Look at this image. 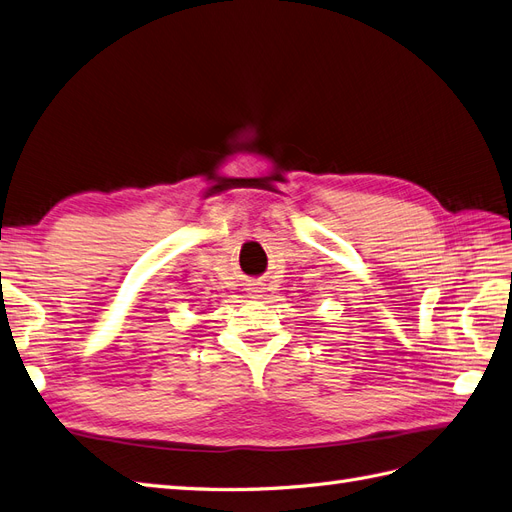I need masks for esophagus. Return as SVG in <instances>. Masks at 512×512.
<instances>
[{
  "label": "esophagus",
  "mask_w": 512,
  "mask_h": 512,
  "mask_svg": "<svg viewBox=\"0 0 512 512\" xmlns=\"http://www.w3.org/2000/svg\"><path fill=\"white\" fill-rule=\"evenodd\" d=\"M264 283H251V287H248V291H251L253 298H259L261 294H264Z\"/></svg>",
  "instance_id": "1"
}]
</instances>
